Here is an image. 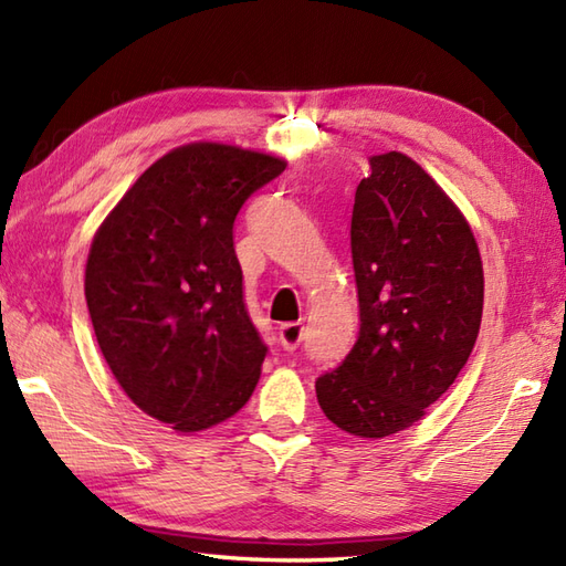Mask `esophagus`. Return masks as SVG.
Wrapping results in <instances>:
<instances>
[{"mask_svg":"<svg viewBox=\"0 0 566 566\" xmlns=\"http://www.w3.org/2000/svg\"><path fill=\"white\" fill-rule=\"evenodd\" d=\"M304 340V326L302 323H282L280 326V345L286 353H294Z\"/></svg>","mask_w":566,"mask_h":566,"instance_id":"esophagus-1","label":"esophagus"}]
</instances>
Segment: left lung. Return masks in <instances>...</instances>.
Wrapping results in <instances>:
<instances>
[{
    "instance_id": "8db88e82",
    "label": "left lung",
    "mask_w": 566,
    "mask_h": 566,
    "mask_svg": "<svg viewBox=\"0 0 566 566\" xmlns=\"http://www.w3.org/2000/svg\"><path fill=\"white\" fill-rule=\"evenodd\" d=\"M369 167L350 226L359 333L316 396L340 430L387 438L423 418L467 365L484 270L472 228L423 167L396 150Z\"/></svg>"
}]
</instances>
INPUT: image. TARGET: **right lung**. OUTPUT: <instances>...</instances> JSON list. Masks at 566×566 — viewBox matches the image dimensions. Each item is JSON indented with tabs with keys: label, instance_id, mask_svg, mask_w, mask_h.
<instances>
[{
	"label": "right lung",
	"instance_id": "obj_1",
	"mask_svg": "<svg viewBox=\"0 0 566 566\" xmlns=\"http://www.w3.org/2000/svg\"><path fill=\"white\" fill-rule=\"evenodd\" d=\"M272 155L189 143L143 172L92 240L84 296L99 350L140 411L179 432L231 418L260 379L233 223L284 172Z\"/></svg>",
	"mask_w": 566,
	"mask_h": 566
}]
</instances>
